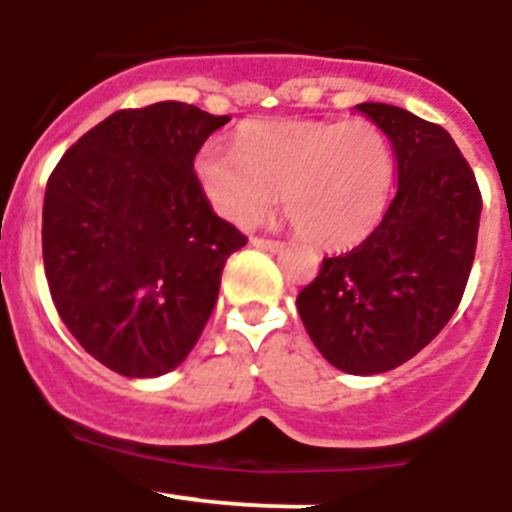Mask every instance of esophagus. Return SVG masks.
<instances>
[{"mask_svg":"<svg viewBox=\"0 0 512 512\" xmlns=\"http://www.w3.org/2000/svg\"><path fill=\"white\" fill-rule=\"evenodd\" d=\"M250 242L255 247H260V250H267V252H280L285 247V242H280V239H270V237H252Z\"/></svg>","mask_w":512,"mask_h":512,"instance_id":"34e87169","label":"esophagus"}]
</instances>
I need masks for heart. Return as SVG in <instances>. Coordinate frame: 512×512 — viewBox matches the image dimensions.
Here are the masks:
<instances>
[{
  "mask_svg": "<svg viewBox=\"0 0 512 512\" xmlns=\"http://www.w3.org/2000/svg\"><path fill=\"white\" fill-rule=\"evenodd\" d=\"M193 168L206 201L232 222L262 219L283 191L290 224L326 250L362 242L393 188L390 142L367 119L252 122L237 147L206 142Z\"/></svg>",
  "mask_w": 512,
  "mask_h": 512,
  "instance_id": "b5f03b06",
  "label": "heart"
}]
</instances>
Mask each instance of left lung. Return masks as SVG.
<instances>
[{
	"mask_svg": "<svg viewBox=\"0 0 512 512\" xmlns=\"http://www.w3.org/2000/svg\"><path fill=\"white\" fill-rule=\"evenodd\" d=\"M357 109L388 135L398 191L362 245L324 257L296 306L326 362L349 375H377L416 357L457 311L482 196L444 127L377 101Z\"/></svg>",
	"mask_w": 512,
	"mask_h": 512,
	"instance_id": "left-lung-1",
	"label": "left lung"
}]
</instances>
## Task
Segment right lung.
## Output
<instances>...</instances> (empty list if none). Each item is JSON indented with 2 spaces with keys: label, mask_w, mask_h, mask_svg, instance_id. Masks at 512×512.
Wrapping results in <instances>:
<instances>
[{
  "label": "right lung",
  "mask_w": 512,
  "mask_h": 512,
  "mask_svg": "<svg viewBox=\"0 0 512 512\" xmlns=\"http://www.w3.org/2000/svg\"><path fill=\"white\" fill-rule=\"evenodd\" d=\"M227 122L183 101L119 109L50 173V296L76 342L119 375L181 365L214 311L227 257L247 245L214 214L193 170Z\"/></svg>",
  "instance_id": "right-lung-1"
}]
</instances>
